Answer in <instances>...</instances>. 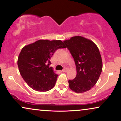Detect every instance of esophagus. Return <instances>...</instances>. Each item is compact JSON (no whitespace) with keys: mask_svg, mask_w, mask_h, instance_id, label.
<instances>
[{"mask_svg":"<svg viewBox=\"0 0 121 121\" xmlns=\"http://www.w3.org/2000/svg\"><path fill=\"white\" fill-rule=\"evenodd\" d=\"M67 71V69L66 68H64V69H62V72H66Z\"/></svg>","mask_w":121,"mask_h":121,"instance_id":"obj_1","label":"esophagus"}]
</instances>
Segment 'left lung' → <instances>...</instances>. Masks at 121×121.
<instances>
[{"label":"left lung","instance_id":"1","mask_svg":"<svg viewBox=\"0 0 121 121\" xmlns=\"http://www.w3.org/2000/svg\"><path fill=\"white\" fill-rule=\"evenodd\" d=\"M74 59L77 75L69 80V86L76 93L91 90L96 84L102 70V61L98 47L84 37L77 36L64 41Z\"/></svg>","mask_w":121,"mask_h":121}]
</instances>
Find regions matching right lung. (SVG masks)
Returning a JSON list of instances; mask_svg holds the SVG:
<instances>
[{
	"label": "right lung",
	"mask_w": 121,
	"mask_h": 121,
	"mask_svg": "<svg viewBox=\"0 0 121 121\" xmlns=\"http://www.w3.org/2000/svg\"><path fill=\"white\" fill-rule=\"evenodd\" d=\"M66 46L61 40H39L22 48L17 59L21 76L32 89L47 91L55 86L56 74L50 60L57 49Z\"/></svg>",
	"instance_id": "add662e5"
}]
</instances>
